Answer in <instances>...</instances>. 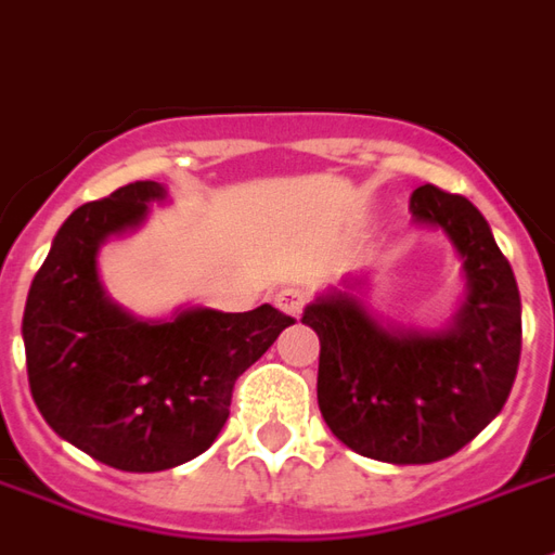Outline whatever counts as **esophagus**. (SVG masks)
I'll return each instance as SVG.
<instances>
[{
	"instance_id": "esophagus-1",
	"label": "esophagus",
	"mask_w": 555,
	"mask_h": 555,
	"mask_svg": "<svg viewBox=\"0 0 555 555\" xmlns=\"http://www.w3.org/2000/svg\"><path fill=\"white\" fill-rule=\"evenodd\" d=\"M276 306L291 318H297L302 312V306H306V294L300 288H285L276 294Z\"/></svg>"
}]
</instances>
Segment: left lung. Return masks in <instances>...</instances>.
I'll return each mask as SVG.
<instances>
[{
    "mask_svg": "<svg viewBox=\"0 0 555 555\" xmlns=\"http://www.w3.org/2000/svg\"><path fill=\"white\" fill-rule=\"evenodd\" d=\"M410 210L464 258L466 297L452 324H380L350 291H330L302 312L321 338V416L348 449L386 464H434L488 428L512 392L524 336L512 264L478 207L425 183Z\"/></svg>",
    "mask_w": 555,
    "mask_h": 555,
    "instance_id": "left-lung-1",
    "label": "left lung"
}]
</instances>
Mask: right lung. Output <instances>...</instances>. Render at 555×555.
Masks as SVG:
<instances>
[{
    "label": "right lung",
    "instance_id": "add662e5",
    "mask_svg": "<svg viewBox=\"0 0 555 555\" xmlns=\"http://www.w3.org/2000/svg\"><path fill=\"white\" fill-rule=\"evenodd\" d=\"M157 181H137L77 207L31 279L23 345L35 404L77 449L125 473H159L210 449L234 380L294 318L270 302L253 312L181 309L137 318L106 297L98 249L142 225Z\"/></svg>",
    "mask_w": 555,
    "mask_h": 555
}]
</instances>
